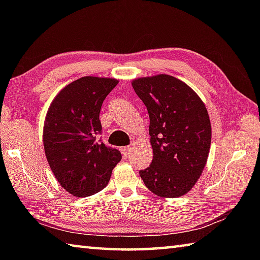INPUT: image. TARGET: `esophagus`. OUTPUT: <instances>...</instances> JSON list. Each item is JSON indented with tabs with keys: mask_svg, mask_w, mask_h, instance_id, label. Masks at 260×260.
Wrapping results in <instances>:
<instances>
[{
	"mask_svg": "<svg viewBox=\"0 0 260 260\" xmlns=\"http://www.w3.org/2000/svg\"><path fill=\"white\" fill-rule=\"evenodd\" d=\"M131 150H132V146L128 145V146H125L121 148V152H123L124 155H128V154L131 153Z\"/></svg>",
	"mask_w": 260,
	"mask_h": 260,
	"instance_id": "esophagus-1",
	"label": "esophagus"
}]
</instances>
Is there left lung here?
I'll return each mask as SVG.
<instances>
[{
    "label": "left lung",
    "instance_id": "obj_1",
    "mask_svg": "<svg viewBox=\"0 0 260 260\" xmlns=\"http://www.w3.org/2000/svg\"><path fill=\"white\" fill-rule=\"evenodd\" d=\"M147 108L153 159L140 171L150 191L163 198L189 192L206 167L211 124L204 104L183 81L157 75L133 81Z\"/></svg>",
    "mask_w": 260,
    "mask_h": 260
}]
</instances>
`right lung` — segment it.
<instances>
[{"label":"right lung","mask_w":260,"mask_h":260,"mask_svg":"<svg viewBox=\"0 0 260 260\" xmlns=\"http://www.w3.org/2000/svg\"><path fill=\"white\" fill-rule=\"evenodd\" d=\"M118 81L82 77L53 99L43 127L45 152L56 179L75 197H89L108 184L121 154L105 145L99 113Z\"/></svg>","instance_id":"add662e5"}]
</instances>
